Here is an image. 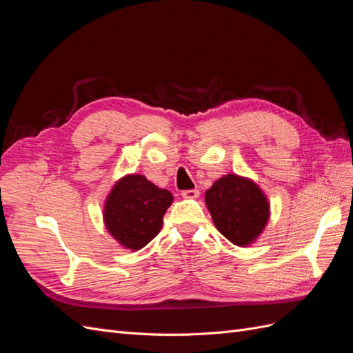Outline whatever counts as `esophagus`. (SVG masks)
I'll return each mask as SVG.
<instances>
[{
  "label": "esophagus",
  "mask_w": 353,
  "mask_h": 353,
  "mask_svg": "<svg viewBox=\"0 0 353 353\" xmlns=\"http://www.w3.org/2000/svg\"><path fill=\"white\" fill-rule=\"evenodd\" d=\"M199 190H185L181 193V196H183V199H187V200H194L199 197Z\"/></svg>",
  "instance_id": "34e87169"
}]
</instances>
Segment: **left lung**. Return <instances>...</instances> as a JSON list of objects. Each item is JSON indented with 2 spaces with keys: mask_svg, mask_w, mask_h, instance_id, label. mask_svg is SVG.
Wrapping results in <instances>:
<instances>
[{
  "mask_svg": "<svg viewBox=\"0 0 353 353\" xmlns=\"http://www.w3.org/2000/svg\"><path fill=\"white\" fill-rule=\"evenodd\" d=\"M213 223L223 237L240 248L259 239L270 221V201L253 179L227 174L205 194Z\"/></svg>",
  "mask_w": 353,
  "mask_h": 353,
  "instance_id": "obj_1",
  "label": "left lung"
}]
</instances>
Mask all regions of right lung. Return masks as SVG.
Returning <instances> with one entry per match:
<instances>
[{
    "mask_svg": "<svg viewBox=\"0 0 353 353\" xmlns=\"http://www.w3.org/2000/svg\"><path fill=\"white\" fill-rule=\"evenodd\" d=\"M174 196L144 175H125L116 181L105 197V230L123 249L137 252L150 243L163 225V215Z\"/></svg>",
    "mask_w": 353,
    "mask_h": 353,
    "instance_id": "add662e5",
    "label": "right lung"
}]
</instances>
